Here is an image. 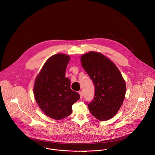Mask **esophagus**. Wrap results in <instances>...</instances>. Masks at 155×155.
<instances>
[{"label": "esophagus", "mask_w": 155, "mask_h": 155, "mask_svg": "<svg viewBox=\"0 0 155 155\" xmlns=\"http://www.w3.org/2000/svg\"><path fill=\"white\" fill-rule=\"evenodd\" d=\"M79 94H80V98H83V97H84V94H83V92H82L81 91H80L79 92Z\"/></svg>", "instance_id": "obj_1"}]
</instances>
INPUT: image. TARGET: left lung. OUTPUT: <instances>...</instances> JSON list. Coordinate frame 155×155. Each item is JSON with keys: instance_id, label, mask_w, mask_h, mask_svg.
<instances>
[{"instance_id": "1", "label": "left lung", "mask_w": 155, "mask_h": 155, "mask_svg": "<svg viewBox=\"0 0 155 155\" xmlns=\"http://www.w3.org/2000/svg\"><path fill=\"white\" fill-rule=\"evenodd\" d=\"M81 61L95 85L94 98L87 104L90 113L100 121L113 118L126 94L125 81L120 71L110 59L95 51L82 55Z\"/></svg>"}]
</instances>
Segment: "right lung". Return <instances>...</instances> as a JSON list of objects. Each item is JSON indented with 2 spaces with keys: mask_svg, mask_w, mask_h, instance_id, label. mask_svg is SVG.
Wrapping results in <instances>:
<instances>
[{
  "mask_svg": "<svg viewBox=\"0 0 155 155\" xmlns=\"http://www.w3.org/2000/svg\"><path fill=\"white\" fill-rule=\"evenodd\" d=\"M70 57L58 54L50 57L35 78L34 93L40 108L55 120L69 116L71 107L80 98L78 93L70 88V80L65 77Z\"/></svg>",
  "mask_w": 155,
  "mask_h": 155,
  "instance_id": "right-lung-1",
  "label": "right lung"
}]
</instances>
